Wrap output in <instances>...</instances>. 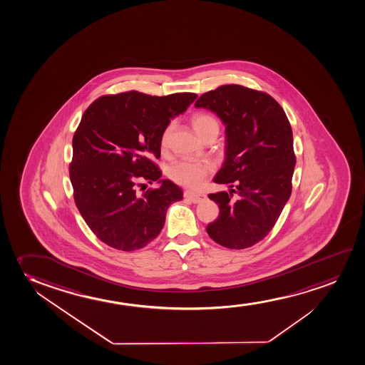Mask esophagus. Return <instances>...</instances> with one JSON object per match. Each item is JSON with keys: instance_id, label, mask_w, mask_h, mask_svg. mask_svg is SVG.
<instances>
[{"instance_id": "1", "label": "esophagus", "mask_w": 365, "mask_h": 365, "mask_svg": "<svg viewBox=\"0 0 365 365\" xmlns=\"http://www.w3.org/2000/svg\"><path fill=\"white\" fill-rule=\"evenodd\" d=\"M185 198L190 199V202L193 203H200L207 199V195L203 193H195V192H190V190H185Z\"/></svg>"}]
</instances>
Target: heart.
I'll return each instance as SVG.
<instances>
[{"mask_svg":"<svg viewBox=\"0 0 365 365\" xmlns=\"http://www.w3.org/2000/svg\"><path fill=\"white\" fill-rule=\"evenodd\" d=\"M192 125L199 138H202L210 131H219L217 118L209 114H195L192 118ZM173 125L170 123L162 133L161 146L167 148L170 143V133ZM213 163L208 161H195V160H180L173 163L170 168V180L185 187H198L202 185L204 178L213 170Z\"/></svg>","mask_w":365,"mask_h":365,"instance_id":"b5f03b06","label":"heart"}]
</instances>
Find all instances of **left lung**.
<instances>
[{
	"label": "left lung",
	"mask_w": 365,
	"mask_h": 365,
	"mask_svg": "<svg viewBox=\"0 0 365 365\" xmlns=\"http://www.w3.org/2000/svg\"><path fill=\"white\" fill-rule=\"evenodd\" d=\"M195 106L225 126V161L213 180L230 190L208 195L219 217L207 232L224 247H252L274 227L292 190L296 157L289 118L270 95L235 84L205 93Z\"/></svg>",
	"instance_id": "left-lung-1"
}]
</instances>
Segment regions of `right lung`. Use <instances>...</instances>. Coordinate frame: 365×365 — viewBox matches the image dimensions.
Listing matches in <instances>:
<instances>
[{
  "label": "right lung",
  "instance_id": "add662e5",
  "mask_svg": "<svg viewBox=\"0 0 365 365\" xmlns=\"http://www.w3.org/2000/svg\"><path fill=\"white\" fill-rule=\"evenodd\" d=\"M197 94L151 96L138 91L101 96L86 109L73 138L69 167L76 208L91 232L116 250L146 247L161 232L170 204L183 192L161 180L162 133ZM160 187L138 195V180Z\"/></svg>",
  "mask_w": 365,
  "mask_h": 365
}]
</instances>
